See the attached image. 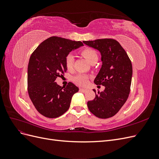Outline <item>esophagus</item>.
<instances>
[{
  "label": "esophagus",
  "instance_id": "34e87169",
  "mask_svg": "<svg viewBox=\"0 0 159 159\" xmlns=\"http://www.w3.org/2000/svg\"><path fill=\"white\" fill-rule=\"evenodd\" d=\"M80 91H81V92L85 93V92H86V91H87V89H84V88H80Z\"/></svg>",
  "mask_w": 159,
  "mask_h": 159
}]
</instances>
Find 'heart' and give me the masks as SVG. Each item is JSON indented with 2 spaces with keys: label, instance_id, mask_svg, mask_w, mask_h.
<instances>
[{
  "label": "heart",
  "instance_id": "b5f03b06",
  "mask_svg": "<svg viewBox=\"0 0 159 159\" xmlns=\"http://www.w3.org/2000/svg\"><path fill=\"white\" fill-rule=\"evenodd\" d=\"M81 54L88 59V60L90 63H91V62L94 61L95 60L98 59V55L97 52L92 48H87L81 51ZM74 61L75 56L74 54L70 53V54L67 55L65 58V64L67 69L68 70H71L73 69ZM88 80L89 76L84 74H78L74 75L73 78H72V81H73L75 84L81 86L87 85L88 82Z\"/></svg>",
  "mask_w": 159,
  "mask_h": 159
}]
</instances>
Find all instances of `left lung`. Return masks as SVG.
Masks as SVG:
<instances>
[{
	"mask_svg": "<svg viewBox=\"0 0 159 159\" xmlns=\"http://www.w3.org/2000/svg\"><path fill=\"white\" fill-rule=\"evenodd\" d=\"M85 44L99 51L102 65L94 80L96 85L105 86L88 102L91 113L101 119L111 117L126 102L130 93L133 74L132 64L121 44L110 38L83 41Z\"/></svg>",
	"mask_w": 159,
	"mask_h": 159,
	"instance_id": "1",
	"label": "left lung"
}]
</instances>
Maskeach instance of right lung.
<instances>
[{"label":"right lung","mask_w":159,"mask_h":159,"mask_svg":"<svg viewBox=\"0 0 159 159\" xmlns=\"http://www.w3.org/2000/svg\"><path fill=\"white\" fill-rule=\"evenodd\" d=\"M82 46L80 41L52 36L32 54L28 66V92L36 110L44 117L56 118L66 113L72 96L79 91L73 83L61 87L55 80L67 70L66 56Z\"/></svg>","instance_id":"1"}]
</instances>
